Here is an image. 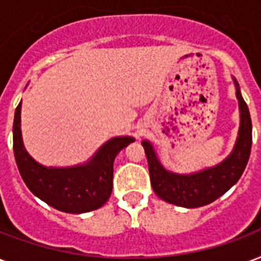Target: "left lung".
Here are the masks:
<instances>
[{
    "instance_id": "8db88e82",
    "label": "left lung",
    "mask_w": 261,
    "mask_h": 261,
    "mask_svg": "<svg viewBox=\"0 0 261 261\" xmlns=\"http://www.w3.org/2000/svg\"><path fill=\"white\" fill-rule=\"evenodd\" d=\"M236 86L241 111L240 137L231 154L219 166L193 175L172 174L163 168L153 152L152 145L148 141L142 142L148 157L150 184L162 200L185 208H198L214 202L241 178L252 148V120L248 105L242 98L237 82Z\"/></svg>"
}]
</instances>
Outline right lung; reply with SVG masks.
<instances>
[{
    "label": "right lung",
    "mask_w": 261,
    "mask_h": 261,
    "mask_svg": "<svg viewBox=\"0 0 261 261\" xmlns=\"http://www.w3.org/2000/svg\"><path fill=\"white\" fill-rule=\"evenodd\" d=\"M20 108L21 104L17 105L13 120V153L27 188L42 201L67 214H85L104 205L112 193L113 160L123 148L134 142V138H112L86 166L46 168L34 162L23 146Z\"/></svg>",
    "instance_id": "1"
}]
</instances>
